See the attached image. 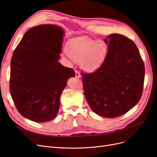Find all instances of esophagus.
<instances>
[{
    "label": "esophagus",
    "instance_id": "esophagus-1",
    "mask_svg": "<svg viewBox=\"0 0 157 157\" xmlns=\"http://www.w3.org/2000/svg\"><path fill=\"white\" fill-rule=\"evenodd\" d=\"M75 77H77V78H78L81 77V75H80V74L79 73V72H78V71H75Z\"/></svg>",
    "mask_w": 157,
    "mask_h": 157
}]
</instances>
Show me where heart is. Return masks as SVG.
Instances as JSON below:
<instances>
[{
	"label": "heart",
	"mask_w": 157,
	"mask_h": 157,
	"mask_svg": "<svg viewBox=\"0 0 157 157\" xmlns=\"http://www.w3.org/2000/svg\"><path fill=\"white\" fill-rule=\"evenodd\" d=\"M66 52L71 59L80 61L81 67L89 73L101 67L107 54V47L103 42H97L84 38L70 41Z\"/></svg>",
	"instance_id": "heart-1"
}]
</instances>
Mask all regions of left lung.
Masks as SVG:
<instances>
[{"label": "left lung", "mask_w": 157, "mask_h": 157, "mask_svg": "<svg viewBox=\"0 0 157 157\" xmlns=\"http://www.w3.org/2000/svg\"><path fill=\"white\" fill-rule=\"evenodd\" d=\"M108 45L105 61L96 72L82 73L85 98L92 110L105 118L124 115L139 102L145 67L136 45L118 34L103 40Z\"/></svg>", "instance_id": "left-lung-1"}]
</instances>
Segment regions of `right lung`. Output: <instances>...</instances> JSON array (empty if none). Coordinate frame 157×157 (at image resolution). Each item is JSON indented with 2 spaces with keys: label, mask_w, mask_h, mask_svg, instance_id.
<instances>
[{
  "label": "right lung",
  "mask_w": 157,
  "mask_h": 157,
  "mask_svg": "<svg viewBox=\"0 0 157 157\" xmlns=\"http://www.w3.org/2000/svg\"><path fill=\"white\" fill-rule=\"evenodd\" d=\"M64 29L52 24L31 28L11 59L10 91L21 115L36 122L56 118L61 92L75 71L59 62Z\"/></svg>",
  "instance_id": "1"
}]
</instances>
